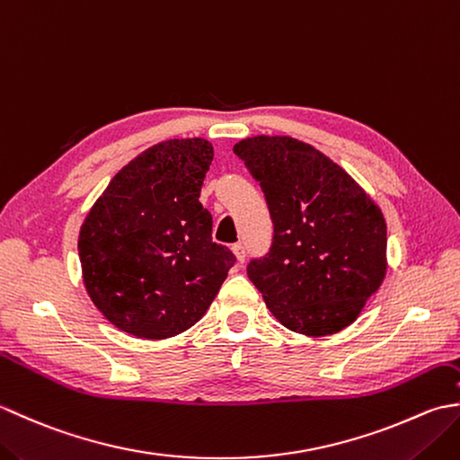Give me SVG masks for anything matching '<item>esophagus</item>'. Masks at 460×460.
<instances>
[{"mask_svg": "<svg viewBox=\"0 0 460 460\" xmlns=\"http://www.w3.org/2000/svg\"><path fill=\"white\" fill-rule=\"evenodd\" d=\"M231 251L235 252V257H237V261H239V262H245L247 251H245V247H243V243H235V245L231 247Z\"/></svg>", "mask_w": 460, "mask_h": 460, "instance_id": "1", "label": "esophagus"}]
</instances>
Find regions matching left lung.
Returning a JSON list of instances; mask_svg holds the SVG:
<instances>
[{"instance_id": "8db88e82", "label": "left lung", "mask_w": 460, "mask_h": 460, "mask_svg": "<svg viewBox=\"0 0 460 460\" xmlns=\"http://www.w3.org/2000/svg\"><path fill=\"white\" fill-rule=\"evenodd\" d=\"M272 219V243L247 275L282 326L328 336L358 318L385 277V219L349 175L288 136L235 144Z\"/></svg>"}]
</instances>
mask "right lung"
<instances>
[{
  "label": "right lung",
  "instance_id": "1",
  "mask_svg": "<svg viewBox=\"0 0 460 460\" xmlns=\"http://www.w3.org/2000/svg\"><path fill=\"white\" fill-rule=\"evenodd\" d=\"M213 148L203 138L168 140L114 175L81 227L86 292L104 318L136 338L191 328L217 295L231 249L211 239L199 203Z\"/></svg>",
  "mask_w": 460,
  "mask_h": 460
}]
</instances>
